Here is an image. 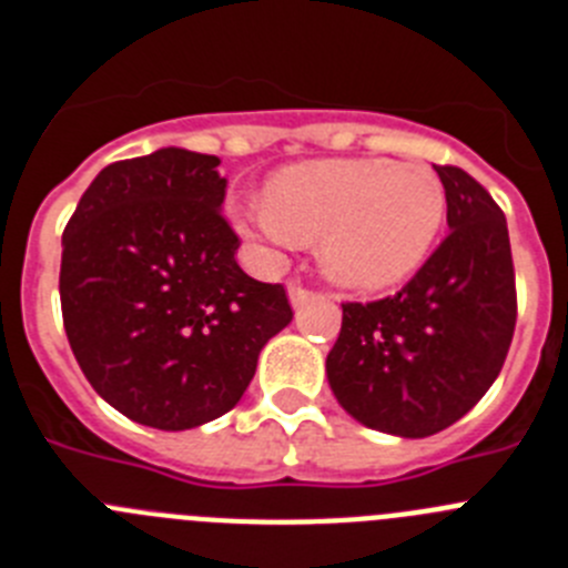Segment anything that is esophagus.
<instances>
[{"label":"esophagus","instance_id":"esophagus-1","mask_svg":"<svg viewBox=\"0 0 568 568\" xmlns=\"http://www.w3.org/2000/svg\"><path fill=\"white\" fill-rule=\"evenodd\" d=\"M287 293H290V301H293V307H304V304H307V301H313V298H315L313 290L301 287L298 281H290Z\"/></svg>","mask_w":568,"mask_h":568}]
</instances>
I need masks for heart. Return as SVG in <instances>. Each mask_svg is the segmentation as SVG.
<instances>
[{
  "instance_id": "b5f03b06",
  "label": "heart",
  "mask_w": 568,
  "mask_h": 568,
  "mask_svg": "<svg viewBox=\"0 0 568 568\" xmlns=\"http://www.w3.org/2000/svg\"><path fill=\"white\" fill-rule=\"evenodd\" d=\"M446 215L438 175L393 159H318L278 170L241 227L273 247L318 239L321 267L349 290H386L415 273Z\"/></svg>"
}]
</instances>
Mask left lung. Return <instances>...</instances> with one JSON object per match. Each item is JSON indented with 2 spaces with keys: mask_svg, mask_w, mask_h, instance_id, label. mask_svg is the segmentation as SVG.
<instances>
[{
  "mask_svg": "<svg viewBox=\"0 0 568 568\" xmlns=\"http://www.w3.org/2000/svg\"><path fill=\"white\" fill-rule=\"evenodd\" d=\"M449 235L400 293L341 304L327 378L378 433L426 438L464 418L509 353L518 295L504 210L466 170L435 164Z\"/></svg>",
  "mask_w": 568,
  "mask_h": 568,
  "instance_id": "1",
  "label": "left lung"
}]
</instances>
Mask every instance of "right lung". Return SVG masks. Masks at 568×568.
<instances>
[{"mask_svg":"<svg viewBox=\"0 0 568 568\" xmlns=\"http://www.w3.org/2000/svg\"><path fill=\"white\" fill-rule=\"evenodd\" d=\"M219 164L182 148L108 164L62 235L64 333L84 378L168 433L230 413L293 321L284 287L235 261Z\"/></svg>","mask_w":568,"mask_h":568,"instance_id":"obj_1","label":"right lung"}]
</instances>
